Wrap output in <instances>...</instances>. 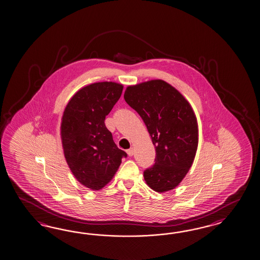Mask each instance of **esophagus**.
<instances>
[{
    "label": "esophagus",
    "instance_id": "esophagus-1",
    "mask_svg": "<svg viewBox=\"0 0 260 260\" xmlns=\"http://www.w3.org/2000/svg\"><path fill=\"white\" fill-rule=\"evenodd\" d=\"M126 153H127L128 156H133L134 153V148H131L129 149H127V150H126Z\"/></svg>",
    "mask_w": 260,
    "mask_h": 260
}]
</instances>
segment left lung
Masks as SVG:
<instances>
[{
  "instance_id": "left-lung-1",
  "label": "left lung",
  "mask_w": 260,
  "mask_h": 260,
  "mask_svg": "<svg viewBox=\"0 0 260 260\" xmlns=\"http://www.w3.org/2000/svg\"><path fill=\"white\" fill-rule=\"evenodd\" d=\"M126 103L139 113L156 150L155 164L144 171L156 192L174 189L187 174L196 155L199 129L188 101L161 79L128 86Z\"/></svg>"
}]
</instances>
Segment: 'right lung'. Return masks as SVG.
I'll return each mask as SVG.
<instances>
[{
    "label": "right lung",
    "instance_id": "1",
    "mask_svg": "<svg viewBox=\"0 0 260 260\" xmlns=\"http://www.w3.org/2000/svg\"><path fill=\"white\" fill-rule=\"evenodd\" d=\"M122 91L123 85L115 82L92 83L77 91L64 110L60 126L64 157L75 178L87 188H103L126 157L104 122Z\"/></svg>",
    "mask_w": 260,
    "mask_h": 260
}]
</instances>
